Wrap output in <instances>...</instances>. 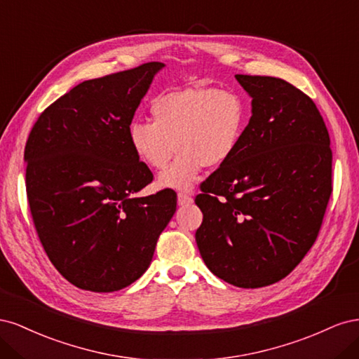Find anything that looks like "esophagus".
<instances>
[{
  "instance_id": "34e87169",
  "label": "esophagus",
  "mask_w": 359,
  "mask_h": 359,
  "mask_svg": "<svg viewBox=\"0 0 359 359\" xmlns=\"http://www.w3.org/2000/svg\"><path fill=\"white\" fill-rule=\"evenodd\" d=\"M193 202V198L187 193H178V205L184 206V205H190Z\"/></svg>"
}]
</instances>
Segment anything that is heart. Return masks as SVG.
I'll use <instances>...</instances> for the list:
<instances>
[{
  "instance_id": "1",
  "label": "heart",
  "mask_w": 359,
  "mask_h": 359,
  "mask_svg": "<svg viewBox=\"0 0 359 359\" xmlns=\"http://www.w3.org/2000/svg\"><path fill=\"white\" fill-rule=\"evenodd\" d=\"M149 112L153 123L135 119L127 127V140L136 158L154 170L168 166L177 147V160L158 177L163 189L190 190L206 165H224L245 126V106L229 90L165 93L153 100Z\"/></svg>"
}]
</instances>
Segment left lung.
<instances>
[{
	"mask_svg": "<svg viewBox=\"0 0 359 359\" xmlns=\"http://www.w3.org/2000/svg\"><path fill=\"white\" fill-rule=\"evenodd\" d=\"M252 118L233 156L202 182L196 244L211 273L255 289L285 278L316 241L332 193V151L319 109L297 86L235 74Z\"/></svg>",
	"mask_w": 359,
	"mask_h": 359,
	"instance_id": "left-lung-1",
	"label": "left lung"
}]
</instances>
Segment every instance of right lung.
Listing matches in <instances>:
<instances>
[{"instance_id": "1", "label": "right lung", "mask_w": 359, "mask_h": 359, "mask_svg": "<svg viewBox=\"0 0 359 359\" xmlns=\"http://www.w3.org/2000/svg\"><path fill=\"white\" fill-rule=\"evenodd\" d=\"M163 67L147 62L76 85L29 132L24 157L32 223L53 266L79 289L132 285L177 211L170 189L133 198L154 177L127 140V127Z\"/></svg>"}]
</instances>
